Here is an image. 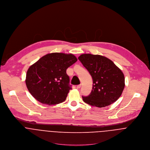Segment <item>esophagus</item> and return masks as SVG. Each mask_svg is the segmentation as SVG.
Returning a JSON list of instances; mask_svg holds the SVG:
<instances>
[{
	"label": "esophagus",
	"mask_w": 150,
	"mask_h": 150,
	"mask_svg": "<svg viewBox=\"0 0 150 150\" xmlns=\"http://www.w3.org/2000/svg\"><path fill=\"white\" fill-rule=\"evenodd\" d=\"M81 87V84H79L77 86V88H80Z\"/></svg>",
	"instance_id": "34e87169"
}]
</instances>
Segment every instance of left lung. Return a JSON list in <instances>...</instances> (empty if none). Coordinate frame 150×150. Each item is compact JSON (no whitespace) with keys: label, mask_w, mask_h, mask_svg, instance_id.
Returning a JSON list of instances; mask_svg holds the SVG:
<instances>
[{"label":"left lung","mask_w":150,"mask_h":150,"mask_svg":"<svg viewBox=\"0 0 150 150\" xmlns=\"http://www.w3.org/2000/svg\"><path fill=\"white\" fill-rule=\"evenodd\" d=\"M78 59L88 71L93 83L91 93L82 97L84 102L100 108L116 101L125 86L122 71L111 60L103 56L83 54Z\"/></svg>","instance_id":"8db88e82"}]
</instances>
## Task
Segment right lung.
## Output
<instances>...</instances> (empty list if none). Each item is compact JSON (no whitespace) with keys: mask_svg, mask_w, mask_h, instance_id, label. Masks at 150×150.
Here are the masks:
<instances>
[{"mask_svg":"<svg viewBox=\"0 0 150 150\" xmlns=\"http://www.w3.org/2000/svg\"><path fill=\"white\" fill-rule=\"evenodd\" d=\"M77 61L72 54L52 53L43 56L27 71L25 81L29 91L42 104L63 102L71 89L66 70Z\"/></svg>","mask_w":150,"mask_h":150,"instance_id":"add662e5","label":"right lung"}]
</instances>
